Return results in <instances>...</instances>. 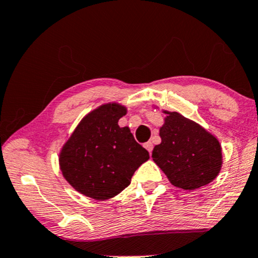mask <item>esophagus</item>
Instances as JSON below:
<instances>
[{"label":"esophagus","instance_id":"esophagus-1","mask_svg":"<svg viewBox=\"0 0 258 258\" xmlns=\"http://www.w3.org/2000/svg\"><path fill=\"white\" fill-rule=\"evenodd\" d=\"M144 148L147 149L149 153L151 154V151H153V148H154L153 143H151V142H147V143H145V144H144Z\"/></svg>","mask_w":258,"mask_h":258}]
</instances>
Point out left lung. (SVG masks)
Here are the masks:
<instances>
[{
    "label": "left lung",
    "instance_id": "obj_1",
    "mask_svg": "<svg viewBox=\"0 0 258 258\" xmlns=\"http://www.w3.org/2000/svg\"><path fill=\"white\" fill-rule=\"evenodd\" d=\"M162 113L166 116L160 127L161 143L153 150L154 162L170 184L182 190H196L212 182L222 167L219 139L178 111Z\"/></svg>",
    "mask_w": 258,
    "mask_h": 258
}]
</instances>
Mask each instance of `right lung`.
I'll return each mask as SVG.
<instances>
[{"instance_id": "obj_1", "label": "right lung", "mask_w": 258, "mask_h": 258, "mask_svg": "<svg viewBox=\"0 0 258 258\" xmlns=\"http://www.w3.org/2000/svg\"><path fill=\"white\" fill-rule=\"evenodd\" d=\"M125 105L110 102L80 120L58 154L63 178L76 191L97 201L115 197L131 184L149 153L133 138L128 127H120Z\"/></svg>"}]
</instances>
